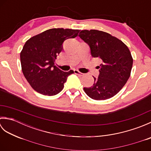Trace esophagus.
I'll list each match as a JSON object with an SVG mask.
<instances>
[{
	"label": "esophagus",
	"mask_w": 151,
	"mask_h": 151,
	"mask_svg": "<svg viewBox=\"0 0 151 151\" xmlns=\"http://www.w3.org/2000/svg\"><path fill=\"white\" fill-rule=\"evenodd\" d=\"M74 73L76 74V75H80V76H84V74H83L81 72H79L78 70H74Z\"/></svg>",
	"instance_id": "obj_1"
}]
</instances>
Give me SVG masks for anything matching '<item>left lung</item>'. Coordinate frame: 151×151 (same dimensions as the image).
Instances as JSON below:
<instances>
[{
	"label": "left lung",
	"instance_id": "8db88e82",
	"mask_svg": "<svg viewBox=\"0 0 151 151\" xmlns=\"http://www.w3.org/2000/svg\"><path fill=\"white\" fill-rule=\"evenodd\" d=\"M78 36L89 45L91 56L102 60L98 66L100 69L98 78L93 76V85L84 88L85 93L97 101L113 97L130 76L133 59L129 48L123 41L105 32L84 30Z\"/></svg>",
	"mask_w": 151,
	"mask_h": 151
}]
</instances>
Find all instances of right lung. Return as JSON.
Here are the masks:
<instances>
[{"mask_svg":"<svg viewBox=\"0 0 151 151\" xmlns=\"http://www.w3.org/2000/svg\"><path fill=\"white\" fill-rule=\"evenodd\" d=\"M79 30L51 28L30 38L20 54L22 71L31 87L37 93L55 95L62 90L73 70L64 72L54 65L62 52L63 43L78 36Z\"/></svg>","mask_w":151,"mask_h":151,"instance_id":"1","label":"right lung"}]
</instances>
